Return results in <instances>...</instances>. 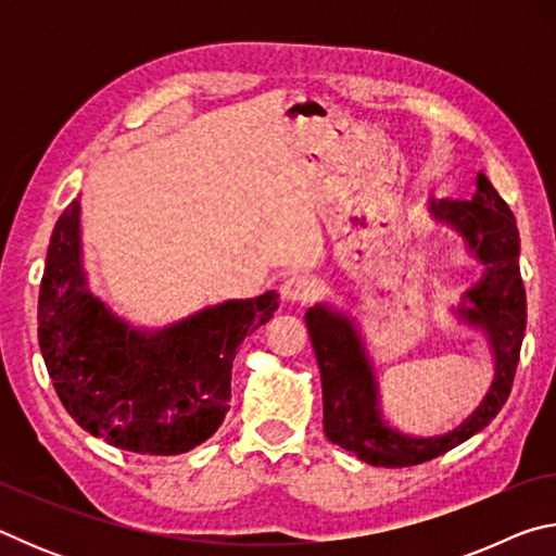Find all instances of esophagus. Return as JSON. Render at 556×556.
Masks as SVG:
<instances>
[{
  "instance_id": "1",
  "label": "esophagus",
  "mask_w": 556,
  "mask_h": 556,
  "mask_svg": "<svg viewBox=\"0 0 556 556\" xmlns=\"http://www.w3.org/2000/svg\"><path fill=\"white\" fill-rule=\"evenodd\" d=\"M281 299L289 301V304H312L321 294V287L318 281L306 277V275H294L289 277L285 285H281Z\"/></svg>"
}]
</instances>
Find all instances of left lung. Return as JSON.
I'll return each instance as SVG.
<instances>
[{
  "label": "left lung",
  "instance_id": "left-lung-1",
  "mask_svg": "<svg viewBox=\"0 0 556 556\" xmlns=\"http://www.w3.org/2000/svg\"><path fill=\"white\" fill-rule=\"evenodd\" d=\"M431 215L464 235L470 252L485 265L483 279L466 291L470 306H460L458 316L485 331L495 355V378L485 400L454 431L434 439L404 437L384 425L378 382L355 326L348 316L336 314L328 306L308 308L306 326L324 384V431L328 441L370 466L404 468L425 464L478 434L510 397L520 361L527 299L517 265L520 235L513 211L485 174L478 172L473 199L431 201Z\"/></svg>",
  "mask_w": 556,
  "mask_h": 556
}]
</instances>
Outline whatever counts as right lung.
Listing matches in <instances>:
<instances>
[{"label":"right lung","instance_id":"obj_1","mask_svg":"<svg viewBox=\"0 0 556 556\" xmlns=\"http://www.w3.org/2000/svg\"><path fill=\"white\" fill-rule=\"evenodd\" d=\"M277 308V291H265L164 331H137L88 291L75 199L46 255L39 345L65 412L88 434L135 454L176 456L218 431L230 409L238 345Z\"/></svg>","mask_w":556,"mask_h":556}]
</instances>
